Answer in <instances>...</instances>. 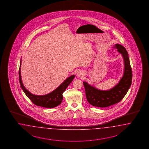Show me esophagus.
Returning a JSON list of instances; mask_svg holds the SVG:
<instances>
[{"mask_svg": "<svg viewBox=\"0 0 149 149\" xmlns=\"http://www.w3.org/2000/svg\"><path fill=\"white\" fill-rule=\"evenodd\" d=\"M85 75V73L83 72V71H80V72H79L77 76L79 77H84Z\"/></svg>", "mask_w": 149, "mask_h": 149, "instance_id": "1", "label": "esophagus"}]
</instances>
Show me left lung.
I'll return each mask as SVG.
<instances>
[{
  "label": "left lung",
  "mask_w": 149,
  "mask_h": 149,
  "mask_svg": "<svg viewBox=\"0 0 149 149\" xmlns=\"http://www.w3.org/2000/svg\"><path fill=\"white\" fill-rule=\"evenodd\" d=\"M115 48L121 54L124 60V73L123 77L115 86L109 90H100L84 82L86 98L90 104L94 107L105 108L120 102L126 95L131 87L132 70L126 49L120 44H116Z\"/></svg>",
  "instance_id": "obj_1"
}]
</instances>
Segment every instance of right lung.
Returning <instances> with one entry per match:
<instances>
[{
  "label": "right lung",
  "instance_id": "1",
  "mask_svg": "<svg viewBox=\"0 0 149 149\" xmlns=\"http://www.w3.org/2000/svg\"><path fill=\"white\" fill-rule=\"evenodd\" d=\"M21 61L20 62L19 69V84L21 87L26 95L27 97L29 98L32 102L33 103L44 108H54L62 103V101L63 99V92L68 87L69 85L71 83L75 77V75H72V76L68 77L65 81L61 84L59 86L52 92H51L47 95H33L31 92H29L27 89L24 87L23 85L22 81L21 80Z\"/></svg>",
  "mask_w": 149,
  "mask_h": 149
}]
</instances>
